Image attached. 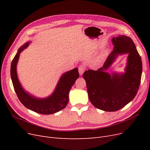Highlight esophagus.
Instances as JSON below:
<instances>
[{"label":"esophagus","mask_w":150,"mask_h":150,"mask_svg":"<svg viewBox=\"0 0 150 150\" xmlns=\"http://www.w3.org/2000/svg\"><path fill=\"white\" fill-rule=\"evenodd\" d=\"M85 69H86L85 67L84 66H83V65L80 66L79 67V68H78V71H79V74H80V75H82L83 74L84 70H85Z\"/></svg>","instance_id":"esophagus-1"}]
</instances>
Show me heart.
<instances>
[{"mask_svg":"<svg viewBox=\"0 0 150 150\" xmlns=\"http://www.w3.org/2000/svg\"><path fill=\"white\" fill-rule=\"evenodd\" d=\"M106 54H107V52H103V53H101V54L100 55V56H99V57H98V59L97 62H100L101 61L103 60V59L105 58Z\"/></svg>","mask_w":150,"mask_h":150,"instance_id":"b5f03b06","label":"heart"}]
</instances>
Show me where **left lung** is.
Listing matches in <instances>:
<instances>
[{
    "label": "left lung",
    "instance_id": "left-lung-1",
    "mask_svg": "<svg viewBox=\"0 0 150 150\" xmlns=\"http://www.w3.org/2000/svg\"><path fill=\"white\" fill-rule=\"evenodd\" d=\"M114 46L103 67L97 70H88L83 74L89 99L96 108L114 112L122 109L135 97L140 84L142 62L132 39L127 36L114 37ZM128 54L125 72L113 73L106 70L119 55Z\"/></svg>",
    "mask_w": 150,
    "mask_h": 150
}]
</instances>
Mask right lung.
Instances as JSON below:
<instances>
[{"label": "right lung", "instance_id": "obj_1", "mask_svg": "<svg viewBox=\"0 0 150 150\" xmlns=\"http://www.w3.org/2000/svg\"><path fill=\"white\" fill-rule=\"evenodd\" d=\"M31 42L27 41L18 49L13 58L10 69V74L14 91L22 105L35 112L49 115L59 112L66 108L69 103V93L72 86L79 77L78 68L63 74L51 95L45 98H38L22 88L17 74V64L21 53Z\"/></svg>", "mask_w": 150, "mask_h": 150}]
</instances>
